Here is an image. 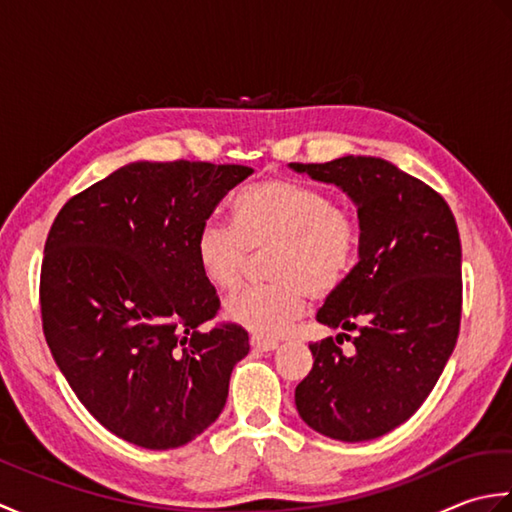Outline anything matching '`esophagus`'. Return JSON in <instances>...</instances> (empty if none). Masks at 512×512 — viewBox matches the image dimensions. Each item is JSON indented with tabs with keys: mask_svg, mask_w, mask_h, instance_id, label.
Instances as JSON below:
<instances>
[{
	"mask_svg": "<svg viewBox=\"0 0 512 512\" xmlns=\"http://www.w3.org/2000/svg\"><path fill=\"white\" fill-rule=\"evenodd\" d=\"M250 345H253L255 350H259V352H275L277 347H279V343H277V341L259 339V336H253V339H250Z\"/></svg>",
	"mask_w": 512,
	"mask_h": 512,
	"instance_id": "obj_1",
	"label": "esophagus"
}]
</instances>
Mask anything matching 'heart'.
<instances>
[{
	"label": "heart",
	"mask_w": 512,
	"mask_h": 512,
	"mask_svg": "<svg viewBox=\"0 0 512 512\" xmlns=\"http://www.w3.org/2000/svg\"><path fill=\"white\" fill-rule=\"evenodd\" d=\"M233 228L204 222L193 242L202 277L220 292L244 279L248 255L270 250L264 288L226 301L228 321L259 339H277L303 317L310 297L325 299L343 286L358 257V222L323 191L284 178L248 184L231 204Z\"/></svg>",
	"instance_id": "b5f03b06"
}]
</instances>
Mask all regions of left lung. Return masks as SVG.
<instances>
[{
    "instance_id": "1",
    "label": "left lung",
    "mask_w": 512,
    "mask_h": 512,
    "mask_svg": "<svg viewBox=\"0 0 512 512\" xmlns=\"http://www.w3.org/2000/svg\"><path fill=\"white\" fill-rule=\"evenodd\" d=\"M292 171L334 184L356 206L358 264L325 299L317 321L357 330L355 354L312 343L314 365L295 389L301 420L325 438L363 442L409 420L436 387L458 341L462 246L449 204L427 184L374 156Z\"/></svg>"
}]
</instances>
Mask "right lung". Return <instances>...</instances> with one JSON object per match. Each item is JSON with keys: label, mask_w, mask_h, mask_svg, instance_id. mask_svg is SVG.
Wrapping results in <instances>:
<instances>
[{"label": "right lung", "mask_w": 512, "mask_h": 512, "mask_svg": "<svg viewBox=\"0 0 512 512\" xmlns=\"http://www.w3.org/2000/svg\"><path fill=\"white\" fill-rule=\"evenodd\" d=\"M253 169L138 160L65 202L41 264L43 334L61 374L107 431L178 449L220 416L239 325L202 330L220 308L193 242Z\"/></svg>", "instance_id": "add662e5"}]
</instances>
